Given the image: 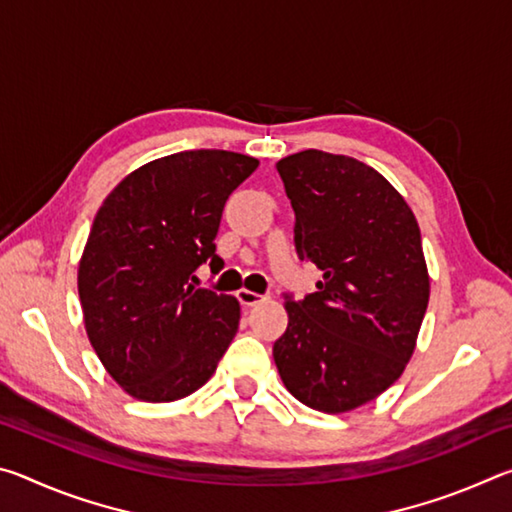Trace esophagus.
Returning <instances> with one entry per match:
<instances>
[{"mask_svg":"<svg viewBox=\"0 0 512 512\" xmlns=\"http://www.w3.org/2000/svg\"><path fill=\"white\" fill-rule=\"evenodd\" d=\"M237 298H239V302L244 307H253V305H257V302L266 300V296H262V293H255V291H250V289H239L237 291Z\"/></svg>","mask_w":512,"mask_h":512,"instance_id":"esophagus-1","label":"esophagus"}]
</instances>
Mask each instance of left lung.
Returning <instances> with one entry per match:
<instances>
[{"label": "left lung", "instance_id": "left-lung-1", "mask_svg": "<svg viewBox=\"0 0 512 512\" xmlns=\"http://www.w3.org/2000/svg\"><path fill=\"white\" fill-rule=\"evenodd\" d=\"M296 212V250L323 271L318 291L284 300L273 345L287 391L348 413L402 377L429 305L420 228L404 196L348 155L300 151L275 164Z\"/></svg>", "mask_w": 512, "mask_h": 512}]
</instances>
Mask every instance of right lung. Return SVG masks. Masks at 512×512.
Masks as SVG:
<instances>
[{
	"label": "right lung",
	"instance_id": "obj_1",
	"mask_svg": "<svg viewBox=\"0 0 512 512\" xmlns=\"http://www.w3.org/2000/svg\"><path fill=\"white\" fill-rule=\"evenodd\" d=\"M257 164L219 149L164 155L128 173L94 216L79 262L85 332L135 400L192 395L235 339L239 300L189 280L203 262L223 266V205Z\"/></svg>",
	"mask_w": 512,
	"mask_h": 512
}]
</instances>
